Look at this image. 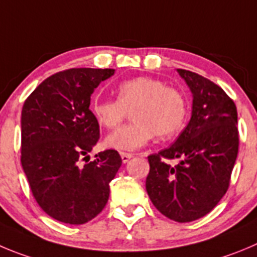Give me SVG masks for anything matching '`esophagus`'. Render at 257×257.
<instances>
[{"label": "esophagus", "mask_w": 257, "mask_h": 257, "mask_svg": "<svg viewBox=\"0 0 257 257\" xmlns=\"http://www.w3.org/2000/svg\"><path fill=\"white\" fill-rule=\"evenodd\" d=\"M120 156H121V161H123L124 164H125V162H128L129 160L133 157V155H132V153H126V152H121Z\"/></svg>", "instance_id": "34e87169"}]
</instances>
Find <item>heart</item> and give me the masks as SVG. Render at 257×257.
I'll use <instances>...</instances> for the list:
<instances>
[{
  "label": "heart",
  "instance_id": "1",
  "mask_svg": "<svg viewBox=\"0 0 257 257\" xmlns=\"http://www.w3.org/2000/svg\"><path fill=\"white\" fill-rule=\"evenodd\" d=\"M117 99L95 100L91 105L95 120L104 128L117 126L132 110L134 123L124 125L106 138V146L117 151H136L153 137L169 138L181 131L188 116L184 95L162 81L136 77L124 81Z\"/></svg>",
  "mask_w": 257,
  "mask_h": 257
}]
</instances>
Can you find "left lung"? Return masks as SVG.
<instances>
[{"label": "left lung", "instance_id": "1", "mask_svg": "<svg viewBox=\"0 0 257 257\" xmlns=\"http://www.w3.org/2000/svg\"><path fill=\"white\" fill-rule=\"evenodd\" d=\"M193 92V111L174 145L148 156V196L179 223L204 217L227 193L238 153L237 109L222 88L195 72L177 69ZM179 161L172 167L168 162Z\"/></svg>", "mask_w": 257, "mask_h": 257}]
</instances>
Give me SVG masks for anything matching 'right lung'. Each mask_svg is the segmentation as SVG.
Masks as SVG:
<instances>
[{"label":"right lung","mask_w":257,"mask_h":257,"mask_svg":"<svg viewBox=\"0 0 257 257\" xmlns=\"http://www.w3.org/2000/svg\"><path fill=\"white\" fill-rule=\"evenodd\" d=\"M115 69L71 68L52 74L25 100L21 111V165L39 207L54 219L83 224L109 199L121 166L115 150L90 161L100 138L90 110L95 88ZM85 164H83V161Z\"/></svg>","instance_id":"obj_1"}]
</instances>
